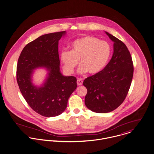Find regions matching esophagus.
<instances>
[{
  "label": "esophagus",
  "instance_id": "esophagus-1",
  "mask_svg": "<svg viewBox=\"0 0 154 154\" xmlns=\"http://www.w3.org/2000/svg\"><path fill=\"white\" fill-rule=\"evenodd\" d=\"M83 81L81 79H78L77 80V84L78 85H82L83 84Z\"/></svg>",
  "mask_w": 154,
  "mask_h": 154
}]
</instances>
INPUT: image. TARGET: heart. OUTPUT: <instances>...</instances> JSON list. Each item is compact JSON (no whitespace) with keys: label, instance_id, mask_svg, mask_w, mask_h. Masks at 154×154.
I'll return each mask as SVG.
<instances>
[{"label":"heart","instance_id":"obj_1","mask_svg":"<svg viewBox=\"0 0 154 154\" xmlns=\"http://www.w3.org/2000/svg\"><path fill=\"white\" fill-rule=\"evenodd\" d=\"M111 54L110 45L93 36L80 38L71 45L70 51H63L61 60L63 69L67 74H72L80 62L78 72L91 75L97 74L106 67Z\"/></svg>","mask_w":154,"mask_h":154}]
</instances>
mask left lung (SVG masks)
Returning <instances> with one entry per match:
<instances>
[{"mask_svg": "<svg viewBox=\"0 0 154 154\" xmlns=\"http://www.w3.org/2000/svg\"><path fill=\"white\" fill-rule=\"evenodd\" d=\"M113 42V54L101 72L88 77L83 82L87 88L85 104L91 111L106 113L119 107L124 101L133 77L130 53L125 45L105 32Z\"/></svg>", "mask_w": 154, "mask_h": 154, "instance_id": "8db88e82", "label": "left lung"}]
</instances>
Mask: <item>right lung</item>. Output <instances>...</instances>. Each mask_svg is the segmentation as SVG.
<instances>
[{
  "instance_id": "1",
  "label": "right lung",
  "mask_w": 154,
  "mask_h": 154,
  "mask_svg": "<svg viewBox=\"0 0 154 154\" xmlns=\"http://www.w3.org/2000/svg\"><path fill=\"white\" fill-rule=\"evenodd\" d=\"M66 35L60 32L41 35L28 43L22 51L17 65V82L24 98L35 111L46 117L60 115L77 88L74 76H64L60 70L59 41ZM48 71L42 85L32 83L37 68Z\"/></svg>"
}]
</instances>
